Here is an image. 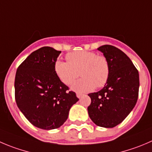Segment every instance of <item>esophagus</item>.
I'll return each mask as SVG.
<instances>
[{"instance_id": "1", "label": "esophagus", "mask_w": 152, "mask_h": 152, "mask_svg": "<svg viewBox=\"0 0 152 152\" xmlns=\"http://www.w3.org/2000/svg\"><path fill=\"white\" fill-rule=\"evenodd\" d=\"M76 95H77V98H78V99H80V97H81L82 95H83V94H82V93H78V92H77V93L76 94Z\"/></svg>"}]
</instances>
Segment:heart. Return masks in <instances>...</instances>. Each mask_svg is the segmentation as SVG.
Instances as JSON below:
<instances>
[{
	"instance_id": "obj_1",
	"label": "heart",
	"mask_w": 152,
	"mask_h": 152,
	"mask_svg": "<svg viewBox=\"0 0 152 152\" xmlns=\"http://www.w3.org/2000/svg\"><path fill=\"white\" fill-rule=\"evenodd\" d=\"M68 62L57 60L54 63L56 74L63 83L70 85L77 77L81 78L74 83L72 89L78 92H89L94 88L102 87L107 82L110 73V66L104 55L88 50H80L68 53Z\"/></svg>"
}]
</instances>
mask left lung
Wrapping results in <instances>:
<instances>
[{
    "label": "left lung",
    "instance_id": "obj_1",
    "mask_svg": "<svg viewBox=\"0 0 152 152\" xmlns=\"http://www.w3.org/2000/svg\"><path fill=\"white\" fill-rule=\"evenodd\" d=\"M107 58L110 73L104 87L89 93V118L98 126L113 128L128 115L137 102L140 86L138 70L120 49L104 45L98 48Z\"/></svg>",
    "mask_w": 152,
    "mask_h": 152
}]
</instances>
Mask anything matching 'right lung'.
<instances>
[{"label": "right lung", "instance_id": "1", "mask_svg": "<svg viewBox=\"0 0 152 152\" xmlns=\"http://www.w3.org/2000/svg\"><path fill=\"white\" fill-rule=\"evenodd\" d=\"M60 53L53 48H41L30 53L15 74L17 106L32 125L41 129L60 128L79 100L54 70Z\"/></svg>", "mask_w": 152, "mask_h": 152}]
</instances>
